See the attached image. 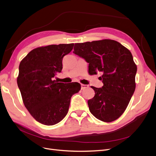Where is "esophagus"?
Here are the masks:
<instances>
[{"label":"esophagus","instance_id":"obj_1","mask_svg":"<svg viewBox=\"0 0 156 156\" xmlns=\"http://www.w3.org/2000/svg\"><path fill=\"white\" fill-rule=\"evenodd\" d=\"M87 87H88L87 85H84V84H81V89H83L87 88Z\"/></svg>","mask_w":156,"mask_h":156}]
</instances>
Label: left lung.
Listing matches in <instances>:
<instances>
[{"mask_svg":"<svg viewBox=\"0 0 156 156\" xmlns=\"http://www.w3.org/2000/svg\"><path fill=\"white\" fill-rule=\"evenodd\" d=\"M73 53L89 63L90 75L101 72L103 86L88 100L90 113L102 122L117 119L125 111L136 89L137 66L130 51L118 42L105 39L74 44Z\"/></svg>","mask_w":156,"mask_h":156,"instance_id":"8db88e82","label":"left lung"}]
</instances>
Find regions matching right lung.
Segmentation results:
<instances>
[{"label": "right lung", "instance_id": "add662e5", "mask_svg": "<svg viewBox=\"0 0 156 156\" xmlns=\"http://www.w3.org/2000/svg\"><path fill=\"white\" fill-rule=\"evenodd\" d=\"M74 44L50 45L33 49L19 65L17 84L27 111L39 123L53 125L66 116L71 98L81 89L78 82L53 80L62 69L63 56Z\"/></svg>", "mask_w": 156, "mask_h": 156}]
</instances>
